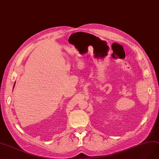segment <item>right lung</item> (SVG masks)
I'll return each instance as SVG.
<instances>
[{
    "mask_svg": "<svg viewBox=\"0 0 159 159\" xmlns=\"http://www.w3.org/2000/svg\"><path fill=\"white\" fill-rule=\"evenodd\" d=\"M14 85H15V84H14Z\"/></svg>",
    "mask_w": 159,
    "mask_h": 159,
    "instance_id": "1",
    "label": "right lung"
}]
</instances>
